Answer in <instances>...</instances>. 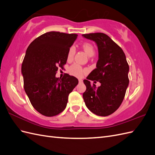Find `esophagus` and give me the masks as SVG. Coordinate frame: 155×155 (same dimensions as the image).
Listing matches in <instances>:
<instances>
[{
  "label": "esophagus",
  "mask_w": 155,
  "mask_h": 155,
  "mask_svg": "<svg viewBox=\"0 0 155 155\" xmlns=\"http://www.w3.org/2000/svg\"><path fill=\"white\" fill-rule=\"evenodd\" d=\"M78 82H79V83H82L83 81L82 80V79H78Z\"/></svg>",
  "instance_id": "obj_1"
}]
</instances>
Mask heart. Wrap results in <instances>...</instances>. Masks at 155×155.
<instances>
[{"instance_id": "1", "label": "heart", "mask_w": 155, "mask_h": 155, "mask_svg": "<svg viewBox=\"0 0 155 155\" xmlns=\"http://www.w3.org/2000/svg\"><path fill=\"white\" fill-rule=\"evenodd\" d=\"M82 48L84 51H85V52L89 56L94 54L95 50L91 44L89 43H84L82 45ZM75 51H76V49H75V47L74 46H72L69 48L68 52V59L69 60H71L73 58ZM84 71V69H83L80 65L77 64H73V65L71 66L69 68V72L71 73V74H72L74 76L76 77H81Z\"/></svg>"}]
</instances>
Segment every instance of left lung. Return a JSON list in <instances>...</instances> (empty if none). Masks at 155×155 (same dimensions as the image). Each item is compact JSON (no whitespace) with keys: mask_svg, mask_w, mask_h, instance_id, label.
Masks as SVG:
<instances>
[{"mask_svg":"<svg viewBox=\"0 0 155 155\" xmlns=\"http://www.w3.org/2000/svg\"><path fill=\"white\" fill-rule=\"evenodd\" d=\"M82 36L94 41L99 52L96 69L88 75L87 80H84L86 90L83 99L91 112L107 116L116 111L124 99L129 84V66L122 48L107 34L92 33ZM89 80L99 81L101 86H92Z\"/></svg>","mask_w":155,"mask_h":155,"instance_id":"1","label":"left lung"}]
</instances>
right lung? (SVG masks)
<instances>
[{
	"label": "right lung",
	"instance_id": "1",
	"mask_svg": "<svg viewBox=\"0 0 155 155\" xmlns=\"http://www.w3.org/2000/svg\"><path fill=\"white\" fill-rule=\"evenodd\" d=\"M77 34L49 32L31 43L21 66L24 89L33 107L47 117L56 116L67 106L69 94L78 79L66 73L62 78L56 77L58 66L62 68L68 52Z\"/></svg>",
	"mask_w": 155,
	"mask_h": 155
}]
</instances>
